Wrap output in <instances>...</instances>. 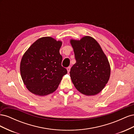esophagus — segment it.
Instances as JSON below:
<instances>
[{
  "mask_svg": "<svg viewBox=\"0 0 134 134\" xmlns=\"http://www.w3.org/2000/svg\"><path fill=\"white\" fill-rule=\"evenodd\" d=\"M67 71H68V73L70 72V66H68V67L67 68Z\"/></svg>",
  "mask_w": 134,
  "mask_h": 134,
  "instance_id": "34e87169",
  "label": "esophagus"
}]
</instances>
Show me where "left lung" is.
Returning <instances> with one entry per match:
<instances>
[{
    "label": "left lung",
    "instance_id": "1",
    "mask_svg": "<svg viewBox=\"0 0 134 134\" xmlns=\"http://www.w3.org/2000/svg\"><path fill=\"white\" fill-rule=\"evenodd\" d=\"M76 63L70 74L77 90L93 96L102 91L110 76V66L106 56L96 40L85 36L80 41L71 40Z\"/></svg>",
    "mask_w": 134,
    "mask_h": 134
}]
</instances>
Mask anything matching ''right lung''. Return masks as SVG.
<instances>
[{
    "label": "right lung",
    "instance_id": "add662e5",
    "mask_svg": "<svg viewBox=\"0 0 134 134\" xmlns=\"http://www.w3.org/2000/svg\"><path fill=\"white\" fill-rule=\"evenodd\" d=\"M62 44L50 37L39 38L23 56L20 71L27 88L36 95L45 96L56 91L67 74L60 54Z\"/></svg>",
    "mask_w": 134,
    "mask_h": 134
}]
</instances>
